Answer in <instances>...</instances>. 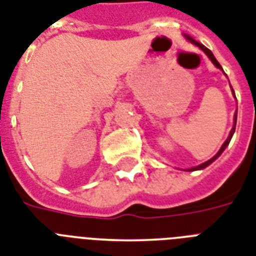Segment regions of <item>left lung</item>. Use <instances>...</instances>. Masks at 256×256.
Listing matches in <instances>:
<instances>
[{
  "mask_svg": "<svg viewBox=\"0 0 256 256\" xmlns=\"http://www.w3.org/2000/svg\"><path fill=\"white\" fill-rule=\"evenodd\" d=\"M184 37H186L187 40H188V41L191 42V44H194V45H196V46H198L199 49H202L203 52H204V53H206V56H207V57L210 58V60H211V62H212V64H214V65L216 66V68H218V69H220V70H222V66L219 65V62L216 61V60H215L214 54L211 53V50H208V49H207L206 46H203L202 44H199L198 41H195V40H192V38H191L190 36H184ZM236 114H238V112H235V116H234V126H232V128H231V132H230V136H228V138H227V140H224V144H222V148H220V150H219V152H216V154H215V156H212V158H211V160H207V162H204V164H199V166H196V168H188V170H187V171L202 170V168H207V166H208V164H212V162H214V160H216V158H218V156H220V154H222L223 152H224V148H226L227 146H228V144H230L231 138H232V136H234V132H235V126H236Z\"/></svg>",
  "mask_w": 256,
  "mask_h": 256,
  "instance_id": "left-lung-1",
  "label": "left lung"
}]
</instances>
